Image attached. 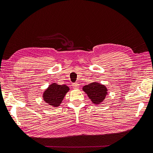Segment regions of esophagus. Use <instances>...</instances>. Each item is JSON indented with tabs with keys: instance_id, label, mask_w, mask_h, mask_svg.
<instances>
[{
	"instance_id": "34e87169",
	"label": "esophagus",
	"mask_w": 153,
	"mask_h": 153,
	"mask_svg": "<svg viewBox=\"0 0 153 153\" xmlns=\"http://www.w3.org/2000/svg\"><path fill=\"white\" fill-rule=\"evenodd\" d=\"M72 86L73 87V89H78L79 88V84H78V83H73V84H72Z\"/></svg>"
}]
</instances>
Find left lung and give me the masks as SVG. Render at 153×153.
<instances>
[{"label":"left lung","mask_w":153,"mask_h":153,"mask_svg":"<svg viewBox=\"0 0 153 153\" xmlns=\"http://www.w3.org/2000/svg\"><path fill=\"white\" fill-rule=\"evenodd\" d=\"M83 91L94 104L101 103L105 100L108 93L106 87L98 82H92L89 85L84 86Z\"/></svg>","instance_id":"left-lung-1"}]
</instances>
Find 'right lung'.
<instances>
[{
    "instance_id": "1",
    "label": "right lung",
    "mask_w": 153,
    "mask_h": 153,
    "mask_svg": "<svg viewBox=\"0 0 153 153\" xmlns=\"http://www.w3.org/2000/svg\"><path fill=\"white\" fill-rule=\"evenodd\" d=\"M69 90V87L66 85H61L53 83L44 92L43 100L46 103L53 107L59 106Z\"/></svg>"
}]
</instances>
